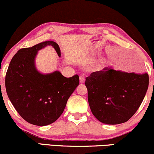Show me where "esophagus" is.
Returning <instances> with one entry per match:
<instances>
[{
    "label": "esophagus",
    "mask_w": 154,
    "mask_h": 154,
    "mask_svg": "<svg viewBox=\"0 0 154 154\" xmlns=\"http://www.w3.org/2000/svg\"><path fill=\"white\" fill-rule=\"evenodd\" d=\"M79 81H80V83H85V78L83 76H81L79 77Z\"/></svg>",
    "instance_id": "obj_1"
}]
</instances>
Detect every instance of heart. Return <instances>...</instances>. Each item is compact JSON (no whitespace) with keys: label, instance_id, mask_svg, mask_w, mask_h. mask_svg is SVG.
I'll list each match as a JSON object with an SVG mask.
<instances>
[{"label":"heart","instance_id":"b5f03b06","mask_svg":"<svg viewBox=\"0 0 154 154\" xmlns=\"http://www.w3.org/2000/svg\"><path fill=\"white\" fill-rule=\"evenodd\" d=\"M106 63H107V62H106V59H101L99 62H98L97 66H96V71H103V70L106 67Z\"/></svg>","mask_w":154,"mask_h":154}]
</instances>
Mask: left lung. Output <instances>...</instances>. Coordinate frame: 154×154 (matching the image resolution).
<instances>
[{
  "label": "left lung",
  "mask_w": 154,
  "mask_h": 154,
  "mask_svg": "<svg viewBox=\"0 0 154 154\" xmlns=\"http://www.w3.org/2000/svg\"><path fill=\"white\" fill-rule=\"evenodd\" d=\"M85 85L94 116L106 124H119L129 120L141 106L149 88V75L106 67L91 74Z\"/></svg>",
  "instance_id": "8db88e82"
}]
</instances>
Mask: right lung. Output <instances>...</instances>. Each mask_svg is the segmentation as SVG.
Wrapping results in <instances>:
<instances>
[{"mask_svg": "<svg viewBox=\"0 0 154 154\" xmlns=\"http://www.w3.org/2000/svg\"><path fill=\"white\" fill-rule=\"evenodd\" d=\"M51 45L60 56L59 45L45 41L20 49L13 57L5 75V88L11 103L24 120L39 126L56 121L68 99L79 85V77L66 78L58 71L41 73L35 66L38 51Z\"/></svg>", "mask_w": 154, "mask_h": 154, "instance_id": "add662e5", "label": "right lung"}]
</instances>
